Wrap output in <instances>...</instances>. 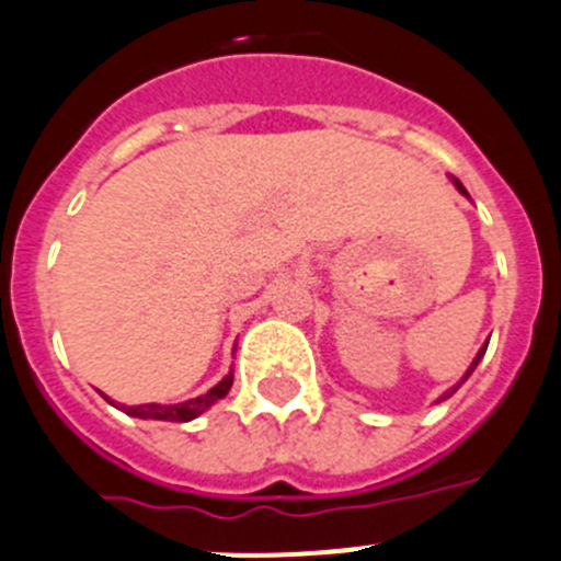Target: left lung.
<instances>
[{
    "label": "left lung",
    "instance_id": "8db88e82",
    "mask_svg": "<svg viewBox=\"0 0 561 561\" xmlns=\"http://www.w3.org/2000/svg\"><path fill=\"white\" fill-rule=\"evenodd\" d=\"M455 186H457V190H460V192H462V195H466V197H468L466 186H462V184H460V181H457V179H455ZM484 350H488V344H484V346H482V350H479V352H477V357H473V364H471V366H468V371H466V375H462V380H460V382H457V386H451V388H449V391H446V393H444V397L437 399V402H444V399H449V397H451V393H455V391H457V388H460V386H462V382H466V380H468V377H471V375H473V369H477V364H479V360H482Z\"/></svg>",
    "mask_w": 561,
    "mask_h": 561
}]
</instances>
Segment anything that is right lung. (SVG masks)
Here are the masks:
<instances>
[{
  "instance_id": "add662e5",
  "label": "right lung",
  "mask_w": 561,
  "mask_h": 561,
  "mask_svg": "<svg viewBox=\"0 0 561 561\" xmlns=\"http://www.w3.org/2000/svg\"><path fill=\"white\" fill-rule=\"evenodd\" d=\"M231 386H233V371L231 375H226L222 377L220 382H217L215 388H211V391H206L204 397H195V399H190V402H179V404H137V408H121V410H126V413L129 415H137V419H157V421H192V419H197V415L201 413H206V410L211 408V404L215 402H220L222 397H226L228 391H231ZM101 397H104V393H101ZM106 402H110V397H104ZM115 404V402H112Z\"/></svg>"
}]
</instances>
